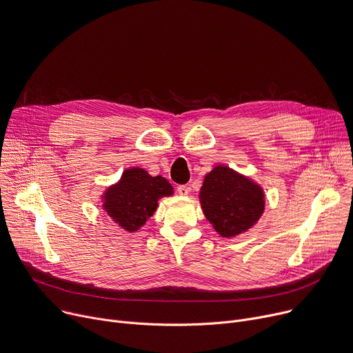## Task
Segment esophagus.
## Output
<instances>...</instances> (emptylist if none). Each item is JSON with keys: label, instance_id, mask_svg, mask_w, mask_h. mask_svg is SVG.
<instances>
[{"label": "esophagus", "instance_id": "1", "mask_svg": "<svg viewBox=\"0 0 353 353\" xmlns=\"http://www.w3.org/2000/svg\"><path fill=\"white\" fill-rule=\"evenodd\" d=\"M188 191H190V188H188L187 185H184V184H181V185L177 187V193H179L180 196H187Z\"/></svg>", "mask_w": 353, "mask_h": 353}]
</instances>
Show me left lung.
Listing matches in <instances>:
<instances>
[{
  "instance_id": "obj_1",
  "label": "left lung",
  "mask_w": 353,
  "mask_h": 353,
  "mask_svg": "<svg viewBox=\"0 0 353 353\" xmlns=\"http://www.w3.org/2000/svg\"><path fill=\"white\" fill-rule=\"evenodd\" d=\"M204 215L223 238L253 227L265 210L263 190L227 166L214 168L200 190Z\"/></svg>"
}]
</instances>
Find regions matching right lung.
Returning a JSON list of instances; mask_svg holds the SVG:
<instances>
[{"label": "right lung", "mask_w": 353, "mask_h": 353, "mask_svg": "<svg viewBox=\"0 0 353 353\" xmlns=\"http://www.w3.org/2000/svg\"><path fill=\"white\" fill-rule=\"evenodd\" d=\"M173 194V187L162 177H152L143 169L123 172L121 180L104 194V210L128 232L138 231L153 215L157 200Z\"/></svg>", "instance_id": "right-lung-1"}]
</instances>
